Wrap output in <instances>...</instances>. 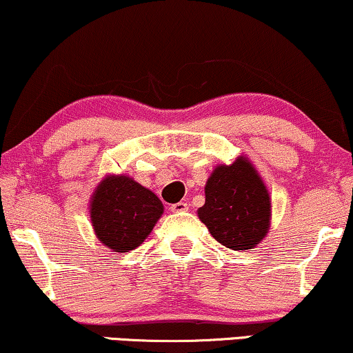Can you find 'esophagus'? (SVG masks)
Masks as SVG:
<instances>
[{"mask_svg":"<svg viewBox=\"0 0 353 353\" xmlns=\"http://www.w3.org/2000/svg\"><path fill=\"white\" fill-rule=\"evenodd\" d=\"M171 210L174 213H184L189 210V205H187L185 202H177V203H172L171 205Z\"/></svg>","mask_w":353,"mask_h":353,"instance_id":"esophagus-1","label":"esophagus"}]
</instances>
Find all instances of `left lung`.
Masks as SVG:
<instances>
[{
  "label": "left lung",
  "instance_id": "obj_1",
  "mask_svg": "<svg viewBox=\"0 0 353 353\" xmlns=\"http://www.w3.org/2000/svg\"><path fill=\"white\" fill-rule=\"evenodd\" d=\"M200 221L218 243L233 251L256 248L270 228V195L256 168L244 156L220 164L205 185Z\"/></svg>",
  "mask_w": 353,
  "mask_h": 353
}]
</instances>
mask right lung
<instances>
[{"label":"right lung","instance_id":"right-lung-1","mask_svg":"<svg viewBox=\"0 0 353 353\" xmlns=\"http://www.w3.org/2000/svg\"><path fill=\"white\" fill-rule=\"evenodd\" d=\"M164 207L150 189L128 176H107L91 197L97 239L114 252H128L148 238Z\"/></svg>","mask_w":353,"mask_h":353}]
</instances>
